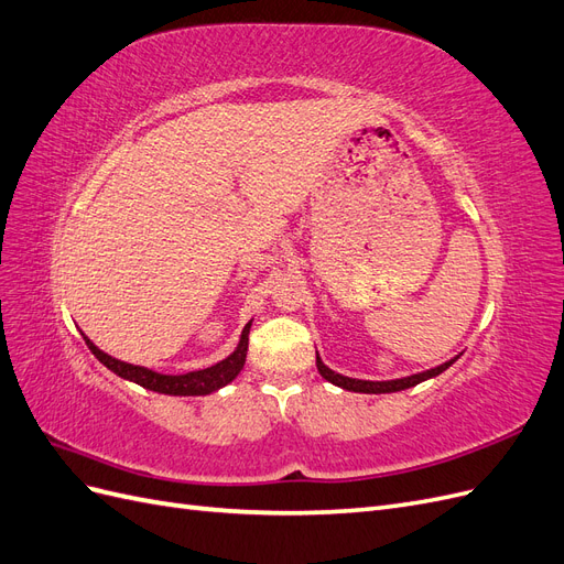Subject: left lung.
<instances>
[{"mask_svg":"<svg viewBox=\"0 0 564 564\" xmlns=\"http://www.w3.org/2000/svg\"><path fill=\"white\" fill-rule=\"evenodd\" d=\"M458 360V357H454V360L440 365L435 369H429V371H421V373H412V377H404V379H395V381H362V379H350V377H344V373H336L332 371L327 365H324L319 360L317 355V371L322 373V379H327L329 383L344 388V390H350V392H369V395H379V392H398V390H404V388H412L421 381H429L433 377H437V373H442L445 369H449L454 362Z\"/></svg>","mask_w":564,"mask_h":564,"instance_id":"1","label":"left lung"}]
</instances>
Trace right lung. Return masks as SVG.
I'll return each mask as SVG.
<instances>
[{
  "label": "right lung",
  "instance_id": "add662e5",
  "mask_svg": "<svg viewBox=\"0 0 564 564\" xmlns=\"http://www.w3.org/2000/svg\"><path fill=\"white\" fill-rule=\"evenodd\" d=\"M249 329H251V322L242 329L240 344H237V348L226 357V360H220L207 369H197V371H187V373H160V371H152L148 367L115 360L112 355L96 348L87 336H84V340H87L89 350L98 357V362H104L110 371L117 373V377H122L127 381L139 383L148 390L164 392V395H209V392L228 386L237 377V373L242 371V367L247 362Z\"/></svg>",
  "mask_w": 564,
  "mask_h": 564
}]
</instances>
